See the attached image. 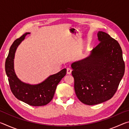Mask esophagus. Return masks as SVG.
<instances>
[{
  "label": "esophagus",
  "instance_id": "obj_1",
  "mask_svg": "<svg viewBox=\"0 0 129 129\" xmlns=\"http://www.w3.org/2000/svg\"><path fill=\"white\" fill-rule=\"evenodd\" d=\"M72 73V69L71 68H68L67 69V73L68 75H70V74H71Z\"/></svg>",
  "mask_w": 129,
  "mask_h": 129
}]
</instances>
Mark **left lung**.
Masks as SVG:
<instances>
[{
    "label": "left lung",
    "mask_w": 129,
    "mask_h": 129,
    "mask_svg": "<svg viewBox=\"0 0 129 129\" xmlns=\"http://www.w3.org/2000/svg\"><path fill=\"white\" fill-rule=\"evenodd\" d=\"M100 43L84 59L71 64L75 90L80 101L94 105L113 97L125 73L122 49L117 40L102 31Z\"/></svg>",
    "instance_id": "obj_1"
}]
</instances>
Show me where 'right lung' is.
I'll return each instance as SVG.
<instances>
[{
  "label": "right lung",
  "mask_w": 129,
  "mask_h": 129,
  "mask_svg": "<svg viewBox=\"0 0 129 129\" xmlns=\"http://www.w3.org/2000/svg\"><path fill=\"white\" fill-rule=\"evenodd\" d=\"M29 32L23 35L14 41L10 47L6 60L5 69L11 90L17 99L34 106L45 105L53 99L56 87L66 75L67 69H63L57 73L49 76L44 81L38 84H29L19 79L14 69L15 54L17 48L24 40Z\"/></svg>",
  "instance_id": "obj_1"
}]
</instances>
